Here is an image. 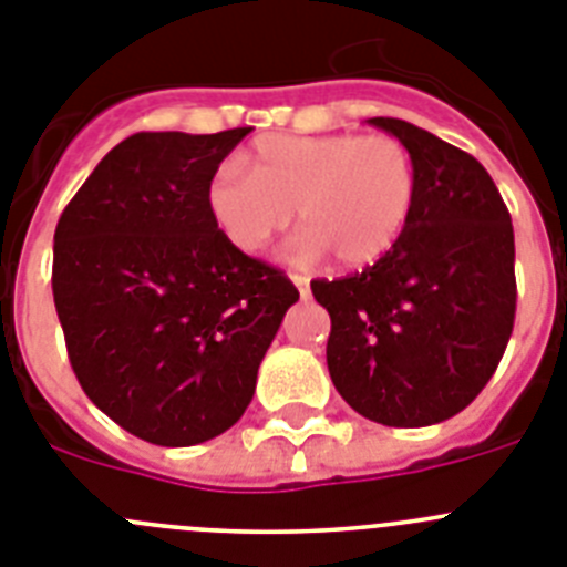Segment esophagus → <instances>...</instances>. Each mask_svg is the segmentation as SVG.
Segmentation results:
<instances>
[{
    "label": "esophagus",
    "instance_id": "34e87169",
    "mask_svg": "<svg viewBox=\"0 0 567 567\" xmlns=\"http://www.w3.org/2000/svg\"><path fill=\"white\" fill-rule=\"evenodd\" d=\"M292 284L298 287V292L307 298V295H309V278H303V275H292Z\"/></svg>",
    "mask_w": 567,
    "mask_h": 567
}]
</instances>
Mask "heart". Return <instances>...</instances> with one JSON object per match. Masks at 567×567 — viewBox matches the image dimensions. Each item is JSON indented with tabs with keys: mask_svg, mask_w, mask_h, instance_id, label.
I'll return each instance as SVG.
<instances>
[{
	"mask_svg": "<svg viewBox=\"0 0 567 567\" xmlns=\"http://www.w3.org/2000/svg\"><path fill=\"white\" fill-rule=\"evenodd\" d=\"M247 169H215L207 209L240 252H260L292 221V258L323 252L340 269H363L398 247L417 204V164L394 135H267Z\"/></svg>",
	"mask_w": 567,
	"mask_h": 567,
	"instance_id": "1",
	"label": "heart"
}]
</instances>
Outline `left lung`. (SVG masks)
I'll return each mask as SVG.
<instances>
[{
  "mask_svg": "<svg viewBox=\"0 0 567 567\" xmlns=\"http://www.w3.org/2000/svg\"><path fill=\"white\" fill-rule=\"evenodd\" d=\"M409 147L417 204L392 252L312 280L332 318L327 363L354 412L394 429L454 417L497 372L514 329V227L483 164L429 130L369 118Z\"/></svg>",
  "mask_w": 567,
  "mask_h": 567,
  "instance_id": "8db88e82",
  "label": "left lung"
}]
</instances>
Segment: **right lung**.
Masks as SVG:
<instances>
[{
    "instance_id": "add662e5",
    "label": "right lung",
    "mask_w": 567,
    "mask_h": 567,
    "mask_svg": "<svg viewBox=\"0 0 567 567\" xmlns=\"http://www.w3.org/2000/svg\"><path fill=\"white\" fill-rule=\"evenodd\" d=\"M252 127L135 133L64 207L53 300L84 394L135 437L204 443L247 412L298 289L235 249L207 184Z\"/></svg>"
}]
</instances>
